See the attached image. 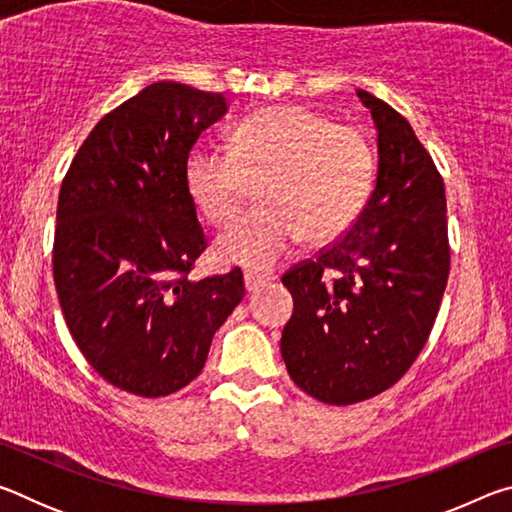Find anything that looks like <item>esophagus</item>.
<instances>
[{"instance_id":"34e87169","label":"esophagus","mask_w":512,"mask_h":512,"mask_svg":"<svg viewBox=\"0 0 512 512\" xmlns=\"http://www.w3.org/2000/svg\"><path fill=\"white\" fill-rule=\"evenodd\" d=\"M246 280V289L250 293H255L259 287H264V284L271 280V273H262V271H246L244 275Z\"/></svg>"}]
</instances>
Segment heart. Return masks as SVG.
Returning <instances> with one entry per match:
<instances>
[{"instance_id":"1","label":"heart","mask_w":512,"mask_h":512,"mask_svg":"<svg viewBox=\"0 0 512 512\" xmlns=\"http://www.w3.org/2000/svg\"><path fill=\"white\" fill-rule=\"evenodd\" d=\"M375 153L350 126L302 106L264 108L232 133V151L196 149L185 164L187 194L212 225L235 223L253 185L262 207L216 241L225 264L273 266L305 235L341 237L375 185Z\"/></svg>"}]
</instances>
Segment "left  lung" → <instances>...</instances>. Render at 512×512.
<instances>
[{"instance_id":"left-lung-1","label":"left lung","mask_w":512,"mask_h":512,"mask_svg":"<svg viewBox=\"0 0 512 512\" xmlns=\"http://www.w3.org/2000/svg\"><path fill=\"white\" fill-rule=\"evenodd\" d=\"M357 94L377 126L375 187L339 239L282 275L293 296L282 359L302 391L336 406L370 400L404 377L449 275L443 176L400 112Z\"/></svg>"}]
</instances>
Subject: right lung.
I'll list each match as a JSON object with an SVG mask.
<instances>
[{
    "mask_svg": "<svg viewBox=\"0 0 512 512\" xmlns=\"http://www.w3.org/2000/svg\"><path fill=\"white\" fill-rule=\"evenodd\" d=\"M225 97L158 81L103 115L63 178L54 282L85 361L121 391L162 397L203 370L244 273L189 280L207 248L185 164Z\"/></svg>",
    "mask_w": 512,
    "mask_h": 512,
    "instance_id": "1",
    "label": "right lung"
}]
</instances>
